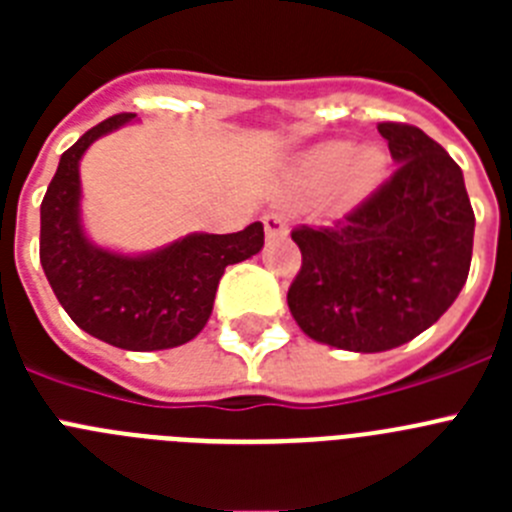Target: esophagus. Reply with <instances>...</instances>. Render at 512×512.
Returning a JSON list of instances; mask_svg holds the SVG:
<instances>
[{
	"label": "esophagus",
	"mask_w": 512,
	"mask_h": 512,
	"mask_svg": "<svg viewBox=\"0 0 512 512\" xmlns=\"http://www.w3.org/2000/svg\"><path fill=\"white\" fill-rule=\"evenodd\" d=\"M264 230H266V238H269V241H274V238H284V235L289 233L287 220H284V215H277V212H269V215H264Z\"/></svg>",
	"instance_id": "esophagus-1"
}]
</instances>
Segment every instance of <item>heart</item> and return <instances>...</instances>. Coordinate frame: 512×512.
I'll use <instances>...</instances> for the list:
<instances>
[{"label":"heart","instance_id":"obj_1","mask_svg":"<svg viewBox=\"0 0 512 512\" xmlns=\"http://www.w3.org/2000/svg\"><path fill=\"white\" fill-rule=\"evenodd\" d=\"M387 176V153L379 146L354 148L346 140L320 143L297 158L292 184L302 194L330 192V202L338 210L361 205L377 192Z\"/></svg>","mask_w":512,"mask_h":512}]
</instances>
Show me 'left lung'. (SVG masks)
I'll use <instances>...</instances> for the list:
<instances>
[{
    "mask_svg": "<svg viewBox=\"0 0 512 512\" xmlns=\"http://www.w3.org/2000/svg\"><path fill=\"white\" fill-rule=\"evenodd\" d=\"M397 171L333 228H297L292 318L325 346L379 354L413 341L469 277L474 212L454 158L415 125L379 122Z\"/></svg>",
    "mask_w": 512,
    "mask_h": 512,
    "instance_id": "obj_1",
    "label": "left lung"
}]
</instances>
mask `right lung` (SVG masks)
I'll return each instance as SVG.
<instances>
[{
    "label": "right lung",
    "mask_w": 512,
    "mask_h": 512,
    "mask_svg": "<svg viewBox=\"0 0 512 512\" xmlns=\"http://www.w3.org/2000/svg\"><path fill=\"white\" fill-rule=\"evenodd\" d=\"M133 120L130 112L107 117L61 156L40 205V264L63 310L89 336L125 351H164L205 328L225 266L264 248V225L189 233L148 253L97 246L81 220V156Z\"/></svg>",
    "instance_id": "add662e5"
}]
</instances>
